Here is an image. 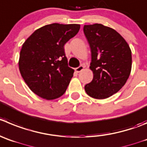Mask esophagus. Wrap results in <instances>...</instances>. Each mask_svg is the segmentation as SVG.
Segmentation results:
<instances>
[{
	"mask_svg": "<svg viewBox=\"0 0 147 147\" xmlns=\"http://www.w3.org/2000/svg\"><path fill=\"white\" fill-rule=\"evenodd\" d=\"M83 69H84V67H83V65H80L78 67H77V68H75V71H76L77 72H80Z\"/></svg>",
	"mask_w": 147,
	"mask_h": 147,
	"instance_id": "34e87169",
	"label": "esophagus"
}]
</instances>
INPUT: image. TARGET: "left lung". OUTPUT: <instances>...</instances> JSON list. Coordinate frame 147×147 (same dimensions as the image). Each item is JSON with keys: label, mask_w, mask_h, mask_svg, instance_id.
I'll return each instance as SVG.
<instances>
[{"label": "left lung", "mask_w": 147, "mask_h": 147, "mask_svg": "<svg viewBox=\"0 0 147 147\" xmlns=\"http://www.w3.org/2000/svg\"><path fill=\"white\" fill-rule=\"evenodd\" d=\"M90 47L92 81L85 86L86 94L103 99L116 94L129 78L132 65L131 51L124 38L113 29L101 24L84 25Z\"/></svg>", "instance_id": "left-lung-1"}]
</instances>
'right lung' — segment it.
<instances>
[{"label":"right lung","instance_id":"1","mask_svg":"<svg viewBox=\"0 0 147 147\" xmlns=\"http://www.w3.org/2000/svg\"><path fill=\"white\" fill-rule=\"evenodd\" d=\"M80 24H47L35 30L23 44L19 68L30 90L42 98L61 96L74 69L69 67L64 46L77 35Z\"/></svg>","mask_w":147,"mask_h":147}]
</instances>
